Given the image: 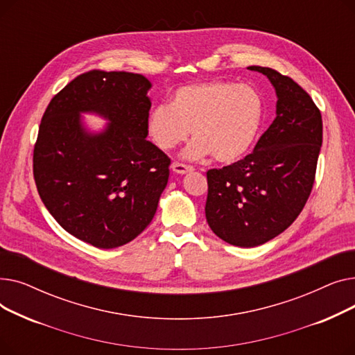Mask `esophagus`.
Returning <instances> with one entry per match:
<instances>
[{
  "label": "esophagus",
  "mask_w": 355,
  "mask_h": 355,
  "mask_svg": "<svg viewBox=\"0 0 355 355\" xmlns=\"http://www.w3.org/2000/svg\"><path fill=\"white\" fill-rule=\"evenodd\" d=\"M171 168H173V171H174L175 174H187V173L194 171L193 166L185 165V164H180V162H173Z\"/></svg>",
  "instance_id": "34e87169"
}]
</instances>
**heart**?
Here are the masks:
<instances>
[{
	"instance_id": "obj_1",
	"label": "heart",
	"mask_w": 355,
	"mask_h": 355,
	"mask_svg": "<svg viewBox=\"0 0 355 355\" xmlns=\"http://www.w3.org/2000/svg\"><path fill=\"white\" fill-rule=\"evenodd\" d=\"M265 103L249 85L201 82L175 89L170 105H158L146 116V134L162 151L193 135L182 158L211 157L221 164L243 158L262 126Z\"/></svg>"
}]
</instances>
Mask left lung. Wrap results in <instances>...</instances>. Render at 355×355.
I'll use <instances>...</instances> for the list:
<instances>
[{"instance_id": "1", "label": "left lung", "mask_w": 355, "mask_h": 355, "mask_svg": "<svg viewBox=\"0 0 355 355\" xmlns=\"http://www.w3.org/2000/svg\"><path fill=\"white\" fill-rule=\"evenodd\" d=\"M265 74L276 92V118L253 153L207 171L206 218L226 243L256 248L285 232L311 194L322 145V118L308 93L279 71Z\"/></svg>"}]
</instances>
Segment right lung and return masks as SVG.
Wrapping results in <instances>:
<instances>
[{"mask_svg": "<svg viewBox=\"0 0 355 355\" xmlns=\"http://www.w3.org/2000/svg\"><path fill=\"white\" fill-rule=\"evenodd\" d=\"M151 86L142 74L92 70L66 85L43 115L33 155L37 191L67 233L95 248L141 234L166 187L171 161L146 141ZM83 113L108 123L93 133Z\"/></svg>", "mask_w": 355, "mask_h": 355, "instance_id": "add662e5", "label": "right lung"}]
</instances>
